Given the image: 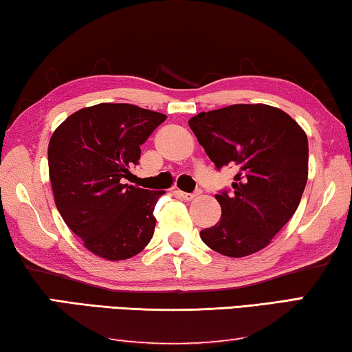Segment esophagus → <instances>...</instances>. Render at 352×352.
I'll return each instance as SVG.
<instances>
[{
  "label": "esophagus",
  "mask_w": 352,
  "mask_h": 352,
  "mask_svg": "<svg viewBox=\"0 0 352 352\" xmlns=\"http://www.w3.org/2000/svg\"><path fill=\"white\" fill-rule=\"evenodd\" d=\"M201 193V190H195V192H192V193H187V192H177V195H179L181 198H184V199H193V198H197L198 195Z\"/></svg>",
  "instance_id": "1"
}]
</instances>
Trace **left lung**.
Wrapping results in <instances>:
<instances>
[{"mask_svg":"<svg viewBox=\"0 0 352 352\" xmlns=\"http://www.w3.org/2000/svg\"><path fill=\"white\" fill-rule=\"evenodd\" d=\"M188 126L215 168L237 170L230 190L215 195L221 217L201 230L203 242L232 258L261 250L300 203L308 176L305 132L285 111L264 104L203 111Z\"/></svg>","mask_w":352,"mask_h":352,"instance_id":"obj_1","label":"left lung"}]
</instances>
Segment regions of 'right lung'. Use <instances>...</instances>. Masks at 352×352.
<instances>
[{
  "mask_svg": "<svg viewBox=\"0 0 352 352\" xmlns=\"http://www.w3.org/2000/svg\"><path fill=\"white\" fill-rule=\"evenodd\" d=\"M166 120L131 104H99L70 115L48 143V171L56 208L94 255L120 261L153 239L155 203L164 190L124 179L142 146Z\"/></svg>",
  "mask_w": 352,
  "mask_h": 352,
  "instance_id": "add662e5",
  "label": "right lung"
}]
</instances>
